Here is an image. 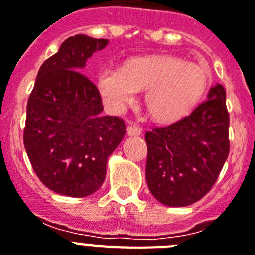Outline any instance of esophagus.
Here are the masks:
<instances>
[{"instance_id": "obj_1", "label": "esophagus", "mask_w": 255, "mask_h": 255, "mask_svg": "<svg viewBox=\"0 0 255 255\" xmlns=\"http://www.w3.org/2000/svg\"><path fill=\"white\" fill-rule=\"evenodd\" d=\"M126 131L129 134L130 136H135V135H140V132H142V129H140L139 126L136 125V124H129L128 128H126Z\"/></svg>"}]
</instances>
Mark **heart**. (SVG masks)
I'll return each mask as SVG.
<instances>
[{
    "label": "heart",
    "instance_id": "obj_1",
    "mask_svg": "<svg viewBox=\"0 0 255 255\" xmlns=\"http://www.w3.org/2000/svg\"><path fill=\"white\" fill-rule=\"evenodd\" d=\"M210 74L206 67L177 57H139L123 69H104L99 74L102 96L113 109L121 111L146 91L148 115L159 123H174L191 112L205 94Z\"/></svg>",
    "mask_w": 255,
    "mask_h": 255
}]
</instances>
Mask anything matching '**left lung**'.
<instances>
[{
	"mask_svg": "<svg viewBox=\"0 0 255 255\" xmlns=\"http://www.w3.org/2000/svg\"><path fill=\"white\" fill-rule=\"evenodd\" d=\"M228 130L226 90L216 85L190 115L147 131L146 180L153 197L172 207L203 198L228 157Z\"/></svg>",
	"mask_w": 255,
	"mask_h": 255,
	"instance_id": "obj_1",
	"label": "left lung"
}]
</instances>
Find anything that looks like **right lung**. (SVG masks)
Wrapping results in <instances>:
<instances>
[{"mask_svg": "<svg viewBox=\"0 0 255 255\" xmlns=\"http://www.w3.org/2000/svg\"><path fill=\"white\" fill-rule=\"evenodd\" d=\"M107 44L86 35L65 40L44 61L28 98L24 148L39 180L58 194L79 198L98 190L126 132L123 119L102 116L100 92L82 73Z\"/></svg>", "mask_w": 255, "mask_h": 255, "instance_id": "1", "label": "right lung"}]
</instances>
